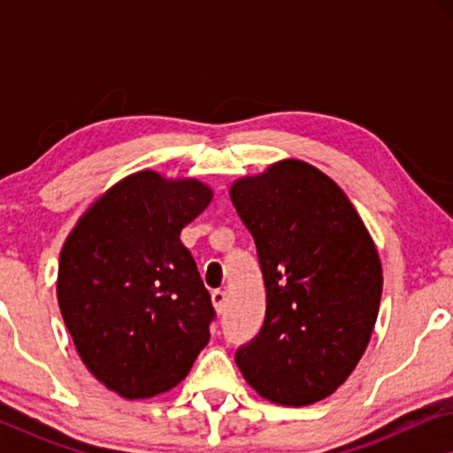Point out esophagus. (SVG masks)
<instances>
[{
    "instance_id": "obj_1",
    "label": "esophagus",
    "mask_w": 453,
    "mask_h": 453,
    "mask_svg": "<svg viewBox=\"0 0 453 453\" xmlns=\"http://www.w3.org/2000/svg\"><path fill=\"white\" fill-rule=\"evenodd\" d=\"M212 305L216 309V313H222L226 307V293L225 290H214L212 293Z\"/></svg>"
}]
</instances>
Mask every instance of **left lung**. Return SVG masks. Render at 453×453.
Wrapping results in <instances>:
<instances>
[{
  "label": "left lung",
  "instance_id": "1",
  "mask_svg": "<svg viewBox=\"0 0 453 453\" xmlns=\"http://www.w3.org/2000/svg\"><path fill=\"white\" fill-rule=\"evenodd\" d=\"M265 284L262 330L234 355L280 406H309L349 380L380 313L383 270L365 222L318 166L284 158L231 185Z\"/></svg>",
  "mask_w": 453,
  "mask_h": 453
}]
</instances>
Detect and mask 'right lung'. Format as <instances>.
<instances>
[{"instance_id": "obj_1", "label": "right lung", "mask_w": 453, "mask_h": 453, "mask_svg": "<svg viewBox=\"0 0 453 453\" xmlns=\"http://www.w3.org/2000/svg\"><path fill=\"white\" fill-rule=\"evenodd\" d=\"M214 191L144 169L84 210L59 256L58 301L86 369L126 400L171 392L210 340L212 303L181 231Z\"/></svg>"}]
</instances>
